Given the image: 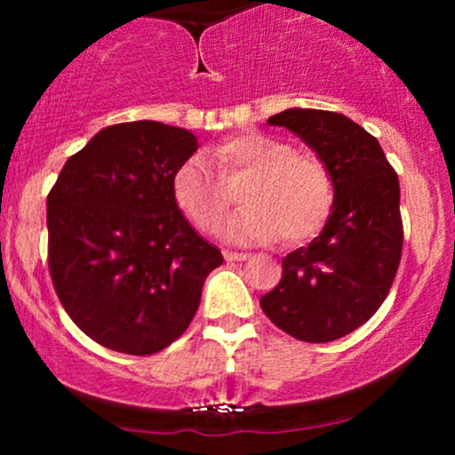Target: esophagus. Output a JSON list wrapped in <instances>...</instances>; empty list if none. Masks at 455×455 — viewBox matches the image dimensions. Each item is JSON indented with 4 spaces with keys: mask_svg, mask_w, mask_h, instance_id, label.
I'll return each instance as SVG.
<instances>
[{
    "mask_svg": "<svg viewBox=\"0 0 455 455\" xmlns=\"http://www.w3.org/2000/svg\"><path fill=\"white\" fill-rule=\"evenodd\" d=\"M224 259H227L228 263H233V260H248L250 254L248 252H233V250H224Z\"/></svg>",
    "mask_w": 455,
    "mask_h": 455,
    "instance_id": "esophagus-1",
    "label": "esophagus"
}]
</instances>
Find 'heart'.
Listing matches in <instances>:
<instances>
[{"instance_id": "b5f03b06", "label": "heart", "mask_w": 455, "mask_h": 455, "mask_svg": "<svg viewBox=\"0 0 455 455\" xmlns=\"http://www.w3.org/2000/svg\"><path fill=\"white\" fill-rule=\"evenodd\" d=\"M205 160L188 158L175 169V203L198 231L216 233L231 207L227 186L239 190L243 210L228 222L233 242H269L280 233L286 243L315 237L331 212L333 186L327 166L316 156L295 154L293 145L265 132H239L207 151Z\"/></svg>"}]
</instances>
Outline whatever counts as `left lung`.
Returning <instances> with one entry per match:
<instances>
[{
	"mask_svg": "<svg viewBox=\"0 0 455 455\" xmlns=\"http://www.w3.org/2000/svg\"><path fill=\"white\" fill-rule=\"evenodd\" d=\"M267 124L316 151L333 205L321 235L282 259V280L260 307L297 340H338L362 327L394 284L404 237L398 175L379 140L347 115L286 108Z\"/></svg>",
	"mask_w": 455,
	"mask_h": 455,
	"instance_id": "8db88e82",
	"label": "left lung"
}]
</instances>
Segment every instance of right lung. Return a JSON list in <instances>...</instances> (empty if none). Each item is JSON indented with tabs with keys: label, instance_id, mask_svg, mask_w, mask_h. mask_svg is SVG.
Returning <instances> with one entry per match:
<instances>
[{
	"label": "right lung",
	"instance_id": "add662e5",
	"mask_svg": "<svg viewBox=\"0 0 455 455\" xmlns=\"http://www.w3.org/2000/svg\"><path fill=\"white\" fill-rule=\"evenodd\" d=\"M198 149L184 128L115 124L70 156L46 196L49 271L83 333L151 355L186 331L222 254L177 207L173 173Z\"/></svg>",
	"mask_w": 455,
	"mask_h": 455
}]
</instances>
